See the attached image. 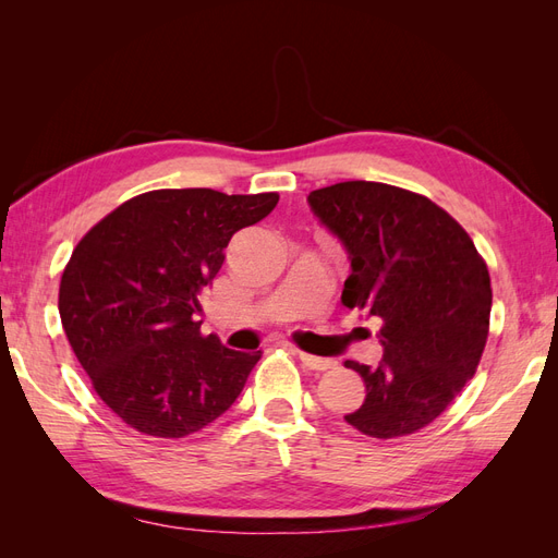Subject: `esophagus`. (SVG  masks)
I'll return each mask as SVG.
<instances>
[{
	"mask_svg": "<svg viewBox=\"0 0 558 558\" xmlns=\"http://www.w3.org/2000/svg\"><path fill=\"white\" fill-rule=\"evenodd\" d=\"M298 356H300L302 365H307L310 369H316V373H324V369H332L337 365L332 359H318V356H312V353L298 351Z\"/></svg>",
	"mask_w": 558,
	"mask_h": 558,
	"instance_id": "esophagus-1",
	"label": "esophagus"
}]
</instances>
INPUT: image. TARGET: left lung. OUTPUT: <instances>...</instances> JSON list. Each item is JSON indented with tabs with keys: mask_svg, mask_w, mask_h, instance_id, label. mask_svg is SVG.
Instances as JSON below:
<instances>
[{
	"mask_svg": "<svg viewBox=\"0 0 558 558\" xmlns=\"http://www.w3.org/2000/svg\"><path fill=\"white\" fill-rule=\"evenodd\" d=\"M347 251L342 302L381 318L377 367L347 361L365 400L347 424L391 440L428 426L480 365L492 279L470 234L424 195L377 181H344L307 195Z\"/></svg>",
	"mask_w": 558,
	"mask_h": 558,
	"instance_id": "8db88e82",
	"label": "left lung"
}]
</instances>
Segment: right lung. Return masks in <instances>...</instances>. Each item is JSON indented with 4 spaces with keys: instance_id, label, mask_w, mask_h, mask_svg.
I'll return each instance as SVG.
<instances>
[{
    "instance_id": "1",
    "label": "right lung",
    "mask_w": 558,
    "mask_h": 558,
    "mask_svg": "<svg viewBox=\"0 0 558 558\" xmlns=\"http://www.w3.org/2000/svg\"><path fill=\"white\" fill-rule=\"evenodd\" d=\"M277 193L165 189L123 202L83 238L58 310L97 396L128 426L185 437L238 400L260 351L202 335L199 295L232 234L277 207Z\"/></svg>"
}]
</instances>
